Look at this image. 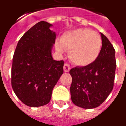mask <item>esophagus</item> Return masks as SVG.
Masks as SVG:
<instances>
[{
  "label": "esophagus",
  "instance_id": "1",
  "mask_svg": "<svg viewBox=\"0 0 126 126\" xmlns=\"http://www.w3.org/2000/svg\"><path fill=\"white\" fill-rule=\"evenodd\" d=\"M70 69H71V66L68 64H65L64 65V72H68L70 71Z\"/></svg>",
  "mask_w": 126,
  "mask_h": 126
}]
</instances>
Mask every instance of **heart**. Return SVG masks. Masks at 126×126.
I'll list each match as a JSON object with an SVG mask.
<instances>
[{
  "label": "heart",
  "mask_w": 126,
  "mask_h": 126,
  "mask_svg": "<svg viewBox=\"0 0 126 126\" xmlns=\"http://www.w3.org/2000/svg\"><path fill=\"white\" fill-rule=\"evenodd\" d=\"M102 42L100 35L88 29H78L65 33L61 42L55 44L56 50L68 51L70 60L79 66H87L94 62L100 54Z\"/></svg>",
  "instance_id": "heart-1"
}]
</instances>
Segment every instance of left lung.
I'll return each instance as SVG.
<instances>
[{"mask_svg":"<svg viewBox=\"0 0 126 126\" xmlns=\"http://www.w3.org/2000/svg\"><path fill=\"white\" fill-rule=\"evenodd\" d=\"M102 47L97 60L85 66L69 71L72 77L70 92L73 103L86 109L98 107L110 94L114 86L116 70L115 51L101 33Z\"/></svg>","mask_w":126,"mask_h":126,"instance_id":"1","label":"left lung"}]
</instances>
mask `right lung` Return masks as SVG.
Segmentation results:
<instances>
[{
    "label": "right lung",
    "instance_id": "right-lung-1",
    "mask_svg": "<svg viewBox=\"0 0 126 126\" xmlns=\"http://www.w3.org/2000/svg\"><path fill=\"white\" fill-rule=\"evenodd\" d=\"M51 24L40 21L18 41L13 57L12 86L20 101L30 107L47 104L63 74L64 61L53 59L55 33Z\"/></svg>",
    "mask_w": 126,
    "mask_h": 126
}]
</instances>
